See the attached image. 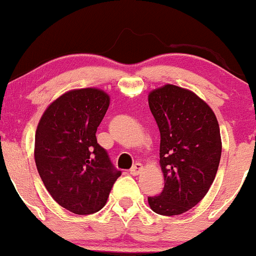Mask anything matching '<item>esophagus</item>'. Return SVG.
<instances>
[{"label": "esophagus", "instance_id": "1", "mask_svg": "<svg viewBox=\"0 0 256 256\" xmlns=\"http://www.w3.org/2000/svg\"><path fill=\"white\" fill-rule=\"evenodd\" d=\"M143 166H142L140 163H136V164H134L133 166V168L130 169V174L132 176H139V174L142 173V172H143Z\"/></svg>", "mask_w": 256, "mask_h": 256}]
</instances>
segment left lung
Returning a JSON list of instances; mask_svg holds the SVG:
<instances>
[{"label": "left lung", "mask_w": 256, "mask_h": 256, "mask_svg": "<svg viewBox=\"0 0 256 256\" xmlns=\"http://www.w3.org/2000/svg\"><path fill=\"white\" fill-rule=\"evenodd\" d=\"M148 103L160 132L164 189L149 196L152 210L179 215L190 210L213 184L222 156L219 123L213 110L186 88L164 84L150 90Z\"/></svg>", "instance_id": "1"}]
</instances>
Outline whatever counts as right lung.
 <instances>
[{
	"instance_id": "right-lung-1",
	"label": "right lung",
	"mask_w": 256,
	"mask_h": 256,
	"mask_svg": "<svg viewBox=\"0 0 256 256\" xmlns=\"http://www.w3.org/2000/svg\"><path fill=\"white\" fill-rule=\"evenodd\" d=\"M110 102L100 88L70 90L46 108L37 126L40 176L50 196L74 214L100 210L120 176L96 138Z\"/></svg>"
}]
</instances>
